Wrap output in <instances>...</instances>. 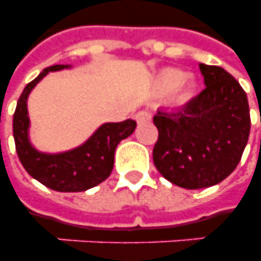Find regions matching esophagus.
Returning <instances> with one entry per match:
<instances>
[{
  "instance_id": "esophagus-1",
  "label": "esophagus",
  "mask_w": 261,
  "mask_h": 261,
  "mask_svg": "<svg viewBox=\"0 0 261 261\" xmlns=\"http://www.w3.org/2000/svg\"><path fill=\"white\" fill-rule=\"evenodd\" d=\"M134 118L139 124H141V123H147L151 120V114L149 112V111L142 110V111H138V112L134 115Z\"/></svg>"
}]
</instances>
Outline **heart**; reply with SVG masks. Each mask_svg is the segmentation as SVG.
Listing matches in <instances>:
<instances>
[{"mask_svg": "<svg viewBox=\"0 0 261 261\" xmlns=\"http://www.w3.org/2000/svg\"><path fill=\"white\" fill-rule=\"evenodd\" d=\"M181 71L174 70V69H168L160 75L159 79V88L164 92H169L177 87L178 97L187 98L190 97L192 90L195 88V81L191 77L181 80Z\"/></svg>", "mask_w": 261, "mask_h": 261, "instance_id": "heart-1", "label": "heart"}]
</instances>
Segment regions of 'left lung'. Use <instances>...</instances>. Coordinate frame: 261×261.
I'll list each match as a JSON object with an SVG mask.
<instances>
[{
    "label": "left lung",
    "instance_id": "8db88e82",
    "mask_svg": "<svg viewBox=\"0 0 261 261\" xmlns=\"http://www.w3.org/2000/svg\"><path fill=\"white\" fill-rule=\"evenodd\" d=\"M206 88L174 111L153 118L159 139L157 171L174 186L198 190L218 184L234 171L247 146L251 115L245 90L219 66L200 63Z\"/></svg>",
    "mask_w": 261,
    "mask_h": 261
}]
</instances>
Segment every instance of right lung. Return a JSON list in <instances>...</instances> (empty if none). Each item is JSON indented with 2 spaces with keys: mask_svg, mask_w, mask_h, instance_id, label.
Masks as SVG:
<instances>
[{
  "mask_svg": "<svg viewBox=\"0 0 261 261\" xmlns=\"http://www.w3.org/2000/svg\"><path fill=\"white\" fill-rule=\"evenodd\" d=\"M67 65H54L44 69L31 81L18 98L13 115V137L20 163L28 173L43 186L59 192H81L104 181L114 168L116 146L122 139L134 133L137 122L106 123L98 127L83 146L61 154H44L35 150L28 139V111L27 98L35 85L48 71L62 70Z\"/></svg>",
  "mask_w": 261,
  "mask_h": 261,
  "instance_id": "1",
  "label": "right lung"
}]
</instances>
